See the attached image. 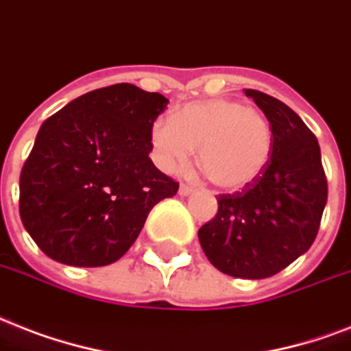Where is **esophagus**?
Instances as JSON below:
<instances>
[{
  "instance_id": "esophagus-1",
  "label": "esophagus",
  "mask_w": 351,
  "mask_h": 351,
  "mask_svg": "<svg viewBox=\"0 0 351 351\" xmlns=\"http://www.w3.org/2000/svg\"><path fill=\"white\" fill-rule=\"evenodd\" d=\"M190 192H194V186H190V184L181 183V186H179V194H181V195H189Z\"/></svg>"
}]
</instances>
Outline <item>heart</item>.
<instances>
[{"label": "heart", "instance_id": "b5f03b06", "mask_svg": "<svg viewBox=\"0 0 351 351\" xmlns=\"http://www.w3.org/2000/svg\"><path fill=\"white\" fill-rule=\"evenodd\" d=\"M150 141L167 172L186 167L197 148V167L221 190H243L267 170L274 150L271 121L256 106L232 99L190 102L172 119L154 122Z\"/></svg>", "mask_w": 351, "mask_h": 351}]
</instances>
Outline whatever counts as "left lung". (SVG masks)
<instances>
[{
  "instance_id": "1",
  "label": "left lung",
  "mask_w": 351,
  "mask_h": 351,
  "mask_svg": "<svg viewBox=\"0 0 351 351\" xmlns=\"http://www.w3.org/2000/svg\"><path fill=\"white\" fill-rule=\"evenodd\" d=\"M267 115L274 150L267 170L241 192L218 195V213L199 229L205 256L236 278H267L308 251L328 201L320 146L295 111L256 89H245Z\"/></svg>"
}]
</instances>
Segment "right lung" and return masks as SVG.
<instances>
[{"instance_id": "right-lung-1", "label": "right lung", "mask_w": 351, "mask_h": 351, "mask_svg": "<svg viewBox=\"0 0 351 351\" xmlns=\"http://www.w3.org/2000/svg\"><path fill=\"white\" fill-rule=\"evenodd\" d=\"M159 93L115 84L78 97L43 122L21 168L20 216L49 258L75 267L117 262L178 181L148 154Z\"/></svg>"}]
</instances>
